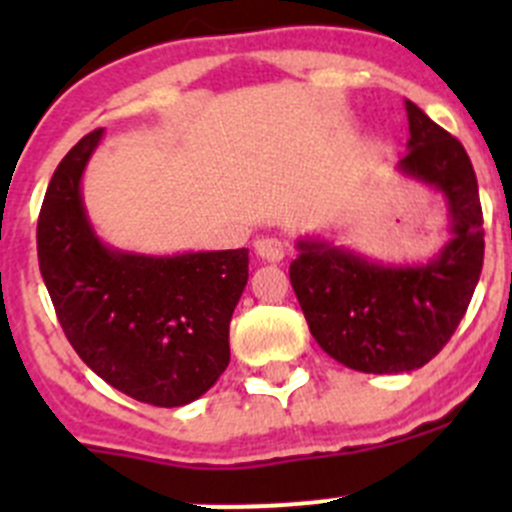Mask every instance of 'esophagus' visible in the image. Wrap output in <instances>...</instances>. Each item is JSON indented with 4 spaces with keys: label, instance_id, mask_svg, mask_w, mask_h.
I'll return each instance as SVG.
<instances>
[{
    "label": "esophagus",
    "instance_id": "esophagus-1",
    "mask_svg": "<svg viewBox=\"0 0 512 512\" xmlns=\"http://www.w3.org/2000/svg\"><path fill=\"white\" fill-rule=\"evenodd\" d=\"M255 252L265 262H280L285 257V245L277 237H260L255 242Z\"/></svg>",
    "mask_w": 512,
    "mask_h": 512
}]
</instances>
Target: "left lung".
<instances>
[{
    "label": "left lung",
    "instance_id": "1",
    "mask_svg": "<svg viewBox=\"0 0 512 512\" xmlns=\"http://www.w3.org/2000/svg\"><path fill=\"white\" fill-rule=\"evenodd\" d=\"M409 153L401 173L441 190L453 237L426 265L391 267L299 240L289 280L309 332L339 364L401 374L428 364L461 324L483 270V210L471 158L458 138L406 101Z\"/></svg>",
    "mask_w": 512,
    "mask_h": 512
}]
</instances>
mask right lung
Segmentation results:
<instances>
[{"label":"right lung","instance_id":"add662e5","mask_svg":"<svg viewBox=\"0 0 512 512\" xmlns=\"http://www.w3.org/2000/svg\"><path fill=\"white\" fill-rule=\"evenodd\" d=\"M103 131L81 138L51 175L36 225L39 270L76 354L113 389L185 406L230 364V319L247 285V250L148 257L103 245L86 218L81 175Z\"/></svg>","mask_w":512,"mask_h":512}]
</instances>
